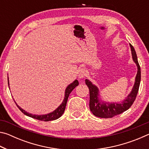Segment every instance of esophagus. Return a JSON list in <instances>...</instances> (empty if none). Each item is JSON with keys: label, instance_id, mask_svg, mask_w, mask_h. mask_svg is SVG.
<instances>
[{"label": "esophagus", "instance_id": "34e87169", "mask_svg": "<svg viewBox=\"0 0 149 149\" xmlns=\"http://www.w3.org/2000/svg\"><path fill=\"white\" fill-rule=\"evenodd\" d=\"M86 70L84 68L81 69L79 71V73H78V77H79V79H84V78L86 76Z\"/></svg>", "mask_w": 149, "mask_h": 149}]
</instances>
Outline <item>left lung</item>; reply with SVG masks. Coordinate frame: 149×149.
<instances>
[{
    "instance_id": "left-lung-1",
    "label": "left lung",
    "mask_w": 149,
    "mask_h": 149,
    "mask_svg": "<svg viewBox=\"0 0 149 149\" xmlns=\"http://www.w3.org/2000/svg\"><path fill=\"white\" fill-rule=\"evenodd\" d=\"M130 46L133 60L137 67V73L132 91L124 100L118 102L103 101L100 97L99 88L95 85L93 84V83L89 79H85V84L89 89V108L93 114H94L95 116L102 118H112L114 116L122 114V112L129 109L135 101L141 82V68L134 48L131 44H130Z\"/></svg>"
}]
</instances>
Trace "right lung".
<instances>
[{"label":"right lung","instance_id":"obj_1","mask_svg":"<svg viewBox=\"0 0 149 149\" xmlns=\"http://www.w3.org/2000/svg\"><path fill=\"white\" fill-rule=\"evenodd\" d=\"M8 87L10 89L8 76ZM78 85H79V82H78V81L77 79H75L74 81H73L72 83V84H70V85H68V87H66V89H65V90L64 98L62 102V104H60L59 107L56 108V109H55L53 112L49 113V114H47L37 115V114H30V113L26 112V110H24V109H22L21 107H19V106L17 104V103L16 102L15 100H14V102H15V103H16V104L17 105V107H18L19 109L21 110L25 115L27 116L33 118H34V119H37L39 120H41V121H45V122H49V121L55 120L58 119V118H59L63 114V113L64 112L65 106H66V104H67L68 99L70 93H71L73 91V89H74L75 87H77Z\"/></svg>","mask_w":149,"mask_h":149}]
</instances>
